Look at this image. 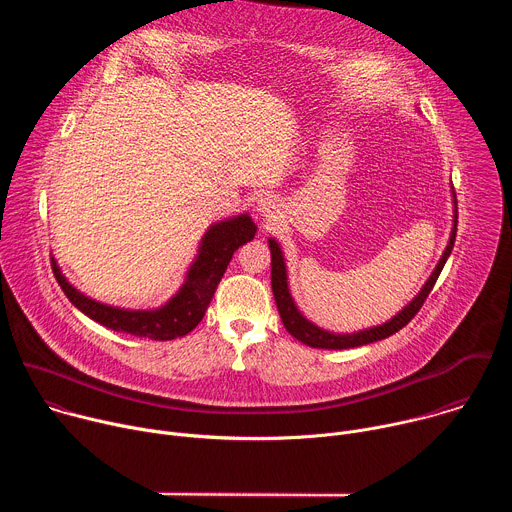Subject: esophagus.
<instances>
[{"instance_id":"1","label":"esophagus","mask_w":512,"mask_h":512,"mask_svg":"<svg viewBox=\"0 0 512 512\" xmlns=\"http://www.w3.org/2000/svg\"><path fill=\"white\" fill-rule=\"evenodd\" d=\"M255 208H257V212H259L261 216L271 218V216H275V212L279 210V204H277V198H275V196H271V194H263V196H259V198H257Z\"/></svg>"}]
</instances>
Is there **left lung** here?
<instances>
[{"label":"left lung","mask_w":512,"mask_h":512,"mask_svg":"<svg viewBox=\"0 0 512 512\" xmlns=\"http://www.w3.org/2000/svg\"><path fill=\"white\" fill-rule=\"evenodd\" d=\"M452 204H454V214H452V233H450V241L437 261L435 269L431 271V275L427 277V281L421 285V289L417 291V296L403 306V310H399L391 320L379 324V326H371V328H362L356 332H334V330H326L320 328L318 324H314L312 320H308L304 316V312L298 308L294 296L289 291V281H287V265H285V257L281 251V245L269 237L267 245L271 251V289H273V298L281 316V322L285 326V330L294 336L296 340H300L302 344H308L312 348H326V350H342V348H354V346H362V344H371L383 338H389L391 334H395L397 330H401L407 322H411V318L419 312V308L423 306L425 298L429 296V291L433 287V283L440 277L452 249H454V241H456V229H458V204H456V192L452 186Z\"/></svg>","instance_id":"left-lung-1"}]
</instances>
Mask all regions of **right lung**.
Masks as SVG:
<instances>
[{
    "instance_id": "add662e5",
    "label": "right lung",
    "mask_w": 512,
    "mask_h": 512,
    "mask_svg": "<svg viewBox=\"0 0 512 512\" xmlns=\"http://www.w3.org/2000/svg\"><path fill=\"white\" fill-rule=\"evenodd\" d=\"M257 225L249 212L227 216L223 221L212 223L202 235L196 255L184 273L176 294L158 308L129 310L111 304L97 302L72 285L60 271L56 259H52L54 275L66 294L85 316L115 332L131 334L150 340H174L192 332L214 296L218 281L225 275L233 253L245 243L253 241Z\"/></svg>"
}]
</instances>
